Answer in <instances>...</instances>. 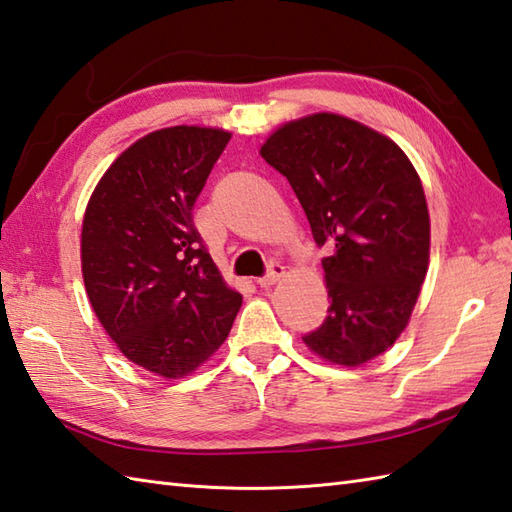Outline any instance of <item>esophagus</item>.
<instances>
[{
  "label": "esophagus",
  "mask_w": 512,
  "mask_h": 512,
  "mask_svg": "<svg viewBox=\"0 0 512 512\" xmlns=\"http://www.w3.org/2000/svg\"><path fill=\"white\" fill-rule=\"evenodd\" d=\"M283 276H285V267H283V265H278V263H274V265L269 267V271H267V274H265L263 278H258V285L267 289V287H271V285H276L278 280L283 278Z\"/></svg>",
  "instance_id": "34e87169"
}]
</instances>
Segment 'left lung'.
I'll use <instances>...</instances> for the list:
<instances>
[{
    "mask_svg": "<svg viewBox=\"0 0 512 512\" xmlns=\"http://www.w3.org/2000/svg\"><path fill=\"white\" fill-rule=\"evenodd\" d=\"M260 156L287 176L314 241L329 249V316L302 342L320 360L362 367L402 336L429 271L420 176L393 139L333 112L283 123Z\"/></svg>",
    "mask_w": 512,
    "mask_h": 512,
    "instance_id": "1",
    "label": "left lung"
}]
</instances>
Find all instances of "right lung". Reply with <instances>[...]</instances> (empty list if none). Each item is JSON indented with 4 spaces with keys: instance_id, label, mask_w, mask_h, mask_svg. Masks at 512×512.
<instances>
[{
    "instance_id": "right-lung-1",
    "label": "right lung",
    "mask_w": 512,
    "mask_h": 512,
    "mask_svg": "<svg viewBox=\"0 0 512 512\" xmlns=\"http://www.w3.org/2000/svg\"><path fill=\"white\" fill-rule=\"evenodd\" d=\"M232 132L145 134L101 176L81 225V274L101 327L137 367L179 380L227 340L243 296L192 225L196 196Z\"/></svg>"
}]
</instances>
